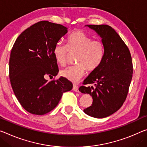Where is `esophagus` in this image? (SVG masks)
I'll return each mask as SVG.
<instances>
[{"label": "esophagus", "mask_w": 147, "mask_h": 147, "mask_svg": "<svg viewBox=\"0 0 147 147\" xmlns=\"http://www.w3.org/2000/svg\"><path fill=\"white\" fill-rule=\"evenodd\" d=\"M73 90L75 92H78V86L76 84H73Z\"/></svg>", "instance_id": "34e87169"}]
</instances>
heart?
<instances>
[{
  "instance_id": "heart-1",
  "label": "heart",
  "mask_w": 147,
  "mask_h": 147,
  "mask_svg": "<svg viewBox=\"0 0 147 147\" xmlns=\"http://www.w3.org/2000/svg\"><path fill=\"white\" fill-rule=\"evenodd\" d=\"M69 52H77V65L61 70L60 74L71 82H77L84 75L86 69L92 72L99 67L104 57L105 46L101 40L93 39L82 31H76L67 37L66 46L60 42L55 45L53 53L58 64L66 65Z\"/></svg>"
}]
</instances>
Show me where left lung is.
Masks as SVG:
<instances>
[{
    "label": "left lung",
    "instance_id": "1",
    "mask_svg": "<svg viewBox=\"0 0 147 147\" xmlns=\"http://www.w3.org/2000/svg\"><path fill=\"white\" fill-rule=\"evenodd\" d=\"M101 37L105 46L103 61L83 82L79 91L92 96V105L84 109L88 115L105 118L117 111L126 99L133 74L131 55L115 29L107 25H87Z\"/></svg>",
    "mask_w": 147,
    "mask_h": 147
}]
</instances>
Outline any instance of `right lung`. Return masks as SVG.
<instances>
[{
    "label": "right lung",
    "instance_id": "1",
    "mask_svg": "<svg viewBox=\"0 0 147 147\" xmlns=\"http://www.w3.org/2000/svg\"><path fill=\"white\" fill-rule=\"evenodd\" d=\"M67 32L63 25L41 21L22 32L13 44L9 60L11 86L21 105L30 113L43 115L52 111L63 93L73 88L64 77L48 82L44 78L57 74L53 51Z\"/></svg>",
    "mask_w": 147,
    "mask_h": 147
}]
</instances>
